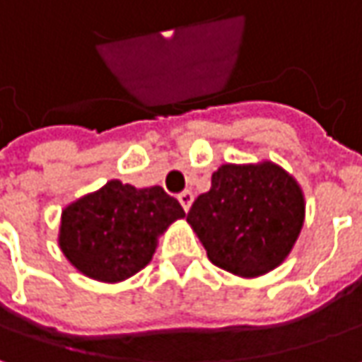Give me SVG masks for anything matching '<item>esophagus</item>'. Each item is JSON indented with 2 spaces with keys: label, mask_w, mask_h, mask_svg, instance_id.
<instances>
[{
  "label": "esophagus",
  "mask_w": 362,
  "mask_h": 362,
  "mask_svg": "<svg viewBox=\"0 0 362 362\" xmlns=\"http://www.w3.org/2000/svg\"><path fill=\"white\" fill-rule=\"evenodd\" d=\"M178 200H180L182 208L188 212V210H190V206H192V202H194V194L190 192V190H184V192L178 196Z\"/></svg>",
  "instance_id": "esophagus-1"
}]
</instances>
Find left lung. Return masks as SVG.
<instances>
[{
    "label": "left lung",
    "mask_w": 362,
    "mask_h": 362,
    "mask_svg": "<svg viewBox=\"0 0 362 362\" xmlns=\"http://www.w3.org/2000/svg\"><path fill=\"white\" fill-rule=\"evenodd\" d=\"M186 220L212 264L252 279L291 255L305 224V196L272 162L222 164Z\"/></svg>",
    "instance_id": "obj_1"
}]
</instances>
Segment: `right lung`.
Returning <instances> with one entry per match:
<instances>
[{"label": "right lung", "instance_id": "add662e5", "mask_svg": "<svg viewBox=\"0 0 362 362\" xmlns=\"http://www.w3.org/2000/svg\"><path fill=\"white\" fill-rule=\"evenodd\" d=\"M184 216L180 202L160 186L134 188L110 180L64 208L57 243L81 274L119 282L152 260L158 236Z\"/></svg>", "mask_w": 362, "mask_h": 362}]
</instances>
